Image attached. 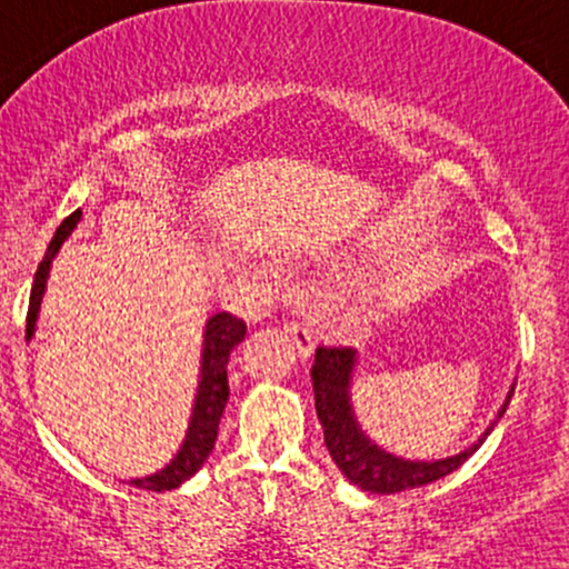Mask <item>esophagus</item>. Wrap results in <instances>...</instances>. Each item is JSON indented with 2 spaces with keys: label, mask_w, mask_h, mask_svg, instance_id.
Instances as JSON below:
<instances>
[{
  "label": "esophagus",
  "mask_w": 569,
  "mask_h": 569,
  "mask_svg": "<svg viewBox=\"0 0 569 569\" xmlns=\"http://www.w3.org/2000/svg\"><path fill=\"white\" fill-rule=\"evenodd\" d=\"M286 335L293 339V345H297L299 356L307 358L312 352V345H316V337H312V329L302 321H289L283 326Z\"/></svg>",
  "instance_id": "esophagus-1"
}]
</instances>
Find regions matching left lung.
I'll list each match as a JSON object with an SVG mask.
<instances>
[{
	"label": "left lung",
	"instance_id": "left-lung-1",
	"mask_svg": "<svg viewBox=\"0 0 569 569\" xmlns=\"http://www.w3.org/2000/svg\"><path fill=\"white\" fill-rule=\"evenodd\" d=\"M352 367H356V350L350 348H318L316 350V363H312V390H316V411L318 420L323 426V441L329 449L331 460L337 462L339 471H342L356 487H361L363 492H377V495H396L403 489L426 487L430 481H439L441 476H449L462 462L471 457L476 449L485 443V439L492 433V428L498 426V420L511 403L513 388L508 393L506 403L498 411V420L485 430L479 441L473 447H468L466 452L447 457V460H433V462H415V460H401V457L388 455L385 449L377 447L367 439L361 428H358L356 415H352L350 403V377Z\"/></svg>",
	"mask_w": 569,
	"mask_h": 569
}]
</instances>
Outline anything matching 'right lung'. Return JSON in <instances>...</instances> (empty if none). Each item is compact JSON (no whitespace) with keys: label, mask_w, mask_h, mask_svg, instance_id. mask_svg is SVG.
I'll return each instance as SVG.
<instances>
[{"label":"right lung","mask_w":569,"mask_h":569,"mask_svg":"<svg viewBox=\"0 0 569 569\" xmlns=\"http://www.w3.org/2000/svg\"><path fill=\"white\" fill-rule=\"evenodd\" d=\"M82 211H74L58 227L53 240H50L48 253L37 267L34 286H31V299H29V312H26V339L34 337V326L39 316V305H42L44 286H48V272L50 262L61 248L63 240L69 238L71 230L80 221ZM246 337V323L240 318L230 316V312H217L213 318H208L206 335H202V363H200V382H198V396H194V409L189 417V428L184 436V443L176 452V457L168 462L166 468L152 476H143V479H133L130 485L139 489H149V492H166V489H176L184 485L189 476L200 471V466L206 462V457L211 455L213 443H217L219 433V420L221 411L227 407V398H230V385H227V361H230V352L234 345L243 342Z\"/></svg>","instance_id":"right-lung-1"}]
</instances>
